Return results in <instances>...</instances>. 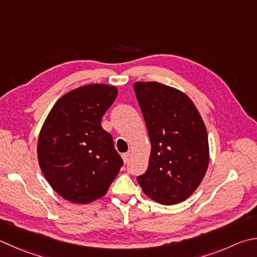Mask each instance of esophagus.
<instances>
[{
  "label": "esophagus",
  "mask_w": 257,
  "mask_h": 257,
  "mask_svg": "<svg viewBox=\"0 0 257 257\" xmlns=\"http://www.w3.org/2000/svg\"><path fill=\"white\" fill-rule=\"evenodd\" d=\"M130 156H132V153L130 152H128V153H124V154H122V161H123V163L125 164V163H127L128 161H129V158H130Z\"/></svg>",
  "instance_id": "34e87169"
}]
</instances>
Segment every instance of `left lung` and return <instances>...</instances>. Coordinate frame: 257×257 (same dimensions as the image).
<instances>
[{"instance_id": "8db88e82", "label": "left lung", "mask_w": 257, "mask_h": 257, "mask_svg": "<svg viewBox=\"0 0 257 257\" xmlns=\"http://www.w3.org/2000/svg\"><path fill=\"white\" fill-rule=\"evenodd\" d=\"M151 141L148 170L137 177L144 193L165 206L193 194L207 173L206 124L184 92L158 82H135Z\"/></svg>"}]
</instances>
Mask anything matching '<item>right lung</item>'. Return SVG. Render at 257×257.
I'll list each match as a JSON object with an SVG mask.
<instances>
[{
  "label": "right lung",
  "mask_w": 257,
  "mask_h": 257,
  "mask_svg": "<svg viewBox=\"0 0 257 257\" xmlns=\"http://www.w3.org/2000/svg\"><path fill=\"white\" fill-rule=\"evenodd\" d=\"M118 88L88 84L59 97L40 129L37 156L51 188L72 203L104 197L122 160L112 137L101 127Z\"/></svg>",
  "instance_id": "obj_1"
}]
</instances>
